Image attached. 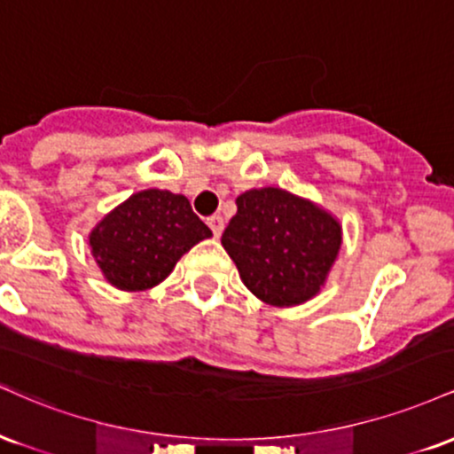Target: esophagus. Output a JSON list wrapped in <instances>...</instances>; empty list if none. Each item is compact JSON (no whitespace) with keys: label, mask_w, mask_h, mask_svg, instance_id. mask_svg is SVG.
I'll return each instance as SVG.
<instances>
[{"label":"esophagus","mask_w":454,"mask_h":454,"mask_svg":"<svg viewBox=\"0 0 454 454\" xmlns=\"http://www.w3.org/2000/svg\"><path fill=\"white\" fill-rule=\"evenodd\" d=\"M207 223H209V228L213 231V237H222L223 232V217L222 215H211L209 220H207Z\"/></svg>","instance_id":"obj_1"}]
</instances>
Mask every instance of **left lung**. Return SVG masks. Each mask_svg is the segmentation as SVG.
<instances>
[{"instance_id":"left-lung-1","label":"left lung","mask_w":454,"mask_h":454,"mask_svg":"<svg viewBox=\"0 0 454 454\" xmlns=\"http://www.w3.org/2000/svg\"><path fill=\"white\" fill-rule=\"evenodd\" d=\"M222 245L254 296L273 307L303 305L325 288L341 249V223L314 200L281 187L237 198Z\"/></svg>"}]
</instances>
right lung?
<instances>
[{
	"label": "right lung",
	"instance_id": "right-lung-1",
	"mask_svg": "<svg viewBox=\"0 0 454 454\" xmlns=\"http://www.w3.org/2000/svg\"><path fill=\"white\" fill-rule=\"evenodd\" d=\"M209 237L185 196L151 187L106 213L90 232V247L108 284L140 293L168 278L179 258Z\"/></svg>",
	"mask_w": 454,
	"mask_h": 454
}]
</instances>
